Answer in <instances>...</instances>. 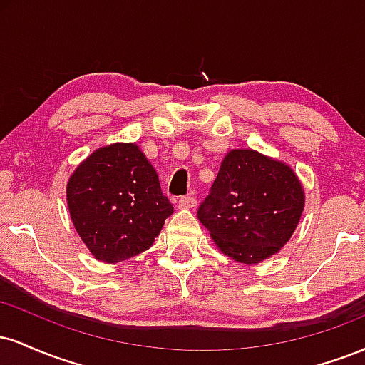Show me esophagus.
Returning a JSON list of instances; mask_svg holds the SVG:
<instances>
[{"label":"esophagus","instance_id":"1","mask_svg":"<svg viewBox=\"0 0 365 365\" xmlns=\"http://www.w3.org/2000/svg\"><path fill=\"white\" fill-rule=\"evenodd\" d=\"M197 206V200L194 195H183L182 199L178 200V207L180 209H190Z\"/></svg>","mask_w":365,"mask_h":365}]
</instances>
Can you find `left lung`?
Masks as SVG:
<instances>
[{
	"mask_svg": "<svg viewBox=\"0 0 365 365\" xmlns=\"http://www.w3.org/2000/svg\"><path fill=\"white\" fill-rule=\"evenodd\" d=\"M302 209V185L284 163L235 149L221 163L197 216L226 255L255 264L287 244Z\"/></svg>",
	"mask_w": 365,
	"mask_h": 365,
	"instance_id": "left-lung-1",
	"label": "left lung"
}]
</instances>
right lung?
Segmentation results:
<instances>
[{"label":"right lung","instance_id":"1","mask_svg":"<svg viewBox=\"0 0 365 365\" xmlns=\"http://www.w3.org/2000/svg\"><path fill=\"white\" fill-rule=\"evenodd\" d=\"M66 200L83 244L104 262L148 250L173 212L156 170L135 144L92 153L70 178Z\"/></svg>","mask_w":365,"mask_h":365}]
</instances>
